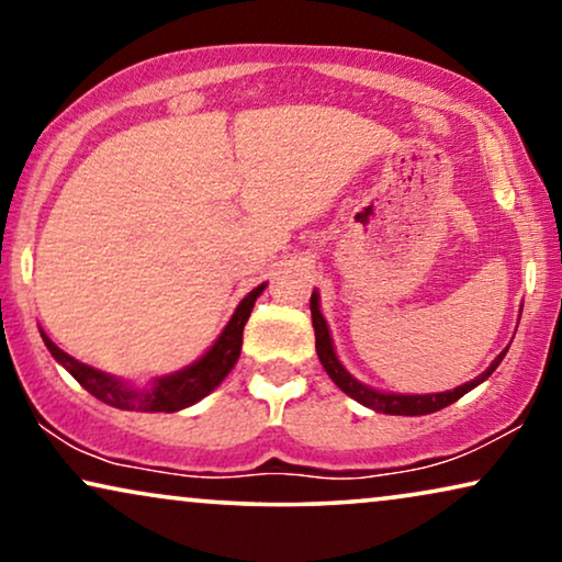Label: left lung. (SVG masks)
<instances>
[{
    "mask_svg": "<svg viewBox=\"0 0 562 562\" xmlns=\"http://www.w3.org/2000/svg\"><path fill=\"white\" fill-rule=\"evenodd\" d=\"M310 310H312V325H314V337H317V356L322 360V366H325V371L329 379H333L337 386H340L345 394L350 398H356L368 409H375V412H383V414H402V417H419V414H432V412H440L445 406H450L452 402H458L460 396H465L468 391L479 386L488 379L491 373L496 371L498 363H502L506 350L498 356L494 363H491L486 371H483L479 379L463 383V386L452 389V391H442V394H425V396H404V394H381V391H373L363 386V383H358L352 375L345 371L340 366V360H337L335 350H333V340H329V333H327V322L325 317L319 314V299H317V291H314L312 299H310Z\"/></svg>",
    "mask_w": 562,
    "mask_h": 562,
    "instance_id": "1",
    "label": "left lung"
}]
</instances>
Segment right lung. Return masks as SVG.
Here are the masks:
<instances>
[{
  "label": "right lung",
  "instance_id": "add662e5",
  "mask_svg": "<svg viewBox=\"0 0 562 562\" xmlns=\"http://www.w3.org/2000/svg\"><path fill=\"white\" fill-rule=\"evenodd\" d=\"M263 289L266 283L263 286L252 289L250 294L243 299L240 306H237L233 314V319H229V325L225 327V333L220 335V340L214 342V348L206 352L202 360H196L194 366L183 368L179 373L158 379L150 389H143V391L127 389L125 383L114 381L112 375H104L94 371V368L79 363V360L60 350L56 342L48 340L45 333H43V342L45 348L50 350V356L56 358L58 363L64 366L91 396H97L99 402L117 406V409H127V412H179L183 406L196 404L199 398H204L210 391L217 389L220 381L233 371L237 358H240L243 327L250 317L252 304H256V299L260 296V291Z\"/></svg>",
  "mask_w": 562,
  "mask_h": 562
}]
</instances>
